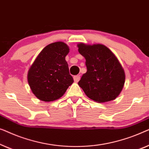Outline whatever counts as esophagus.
<instances>
[{
	"instance_id": "34e87169",
	"label": "esophagus",
	"mask_w": 149,
	"mask_h": 149,
	"mask_svg": "<svg viewBox=\"0 0 149 149\" xmlns=\"http://www.w3.org/2000/svg\"><path fill=\"white\" fill-rule=\"evenodd\" d=\"M74 81H75V82H77L79 79H80V75H75V76L74 77Z\"/></svg>"
}]
</instances>
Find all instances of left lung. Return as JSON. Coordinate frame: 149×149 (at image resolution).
Wrapping results in <instances>:
<instances>
[{
    "instance_id": "8db88e82",
    "label": "left lung",
    "mask_w": 149,
    "mask_h": 149,
    "mask_svg": "<svg viewBox=\"0 0 149 149\" xmlns=\"http://www.w3.org/2000/svg\"><path fill=\"white\" fill-rule=\"evenodd\" d=\"M78 51L86 59L87 72L78 85L88 97L98 102L115 100L125 83L124 70L115 54L104 45H77Z\"/></svg>"
}]
</instances>
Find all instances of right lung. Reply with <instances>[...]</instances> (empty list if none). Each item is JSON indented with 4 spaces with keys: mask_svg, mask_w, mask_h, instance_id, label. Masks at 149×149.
<instances>
[{
    "mask_svg": "<svg viewBox=\"0 0 149 149\" xmlns=\"http://www.w3.org/2000/svg\"><path fill=\"white\" fill-rule=\"evenodd\" d=\"M69 52L65 43H51L44 48L31 65L28 84L38 99L45 102L57 100L74 82L65 61Z\"/></svg>",
    "mask_w": 149,
    "mask_h": 149,
    "instance_id": "right-lung-1",
    "label": "right lung"
}]
</instances>
